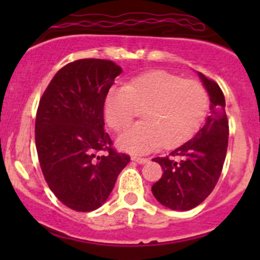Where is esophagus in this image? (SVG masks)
<instances>
[{"mask_svg":"<svg viewBox=\"0 0 260 260\" xmlns=\"http://www.w3.org/2000/svg\"><path fill=\"white\" fill-rule=\"evenodd\" d=\"M132 161L137 162V164H147L149 161L148 158H145V157H137V156H133L132 157Z\"/></svg>","mask_w":260,"mask_h":260,"instance_id":"1","label":"esophagus"}]
</instances>
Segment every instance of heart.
Listing matches in <instances>:
<instances>
[{"mask_svg": "<svg viewBox=\"0 0 260 260\" xmlns=\"http://www.w3.org/2000/svg\"><path fill=\"white\" fill-rule=\"evenodd\" d=\"M143 109L145 120L120 136L119 146L145 153L161 146L186 142L203 125L209 109L205 86L195 79L152 70L133 78L127 85H114L104 99V117L114 132L124 131Z\"/></svg>", "mask_w": 260, "mask_h": 260, "instance_id": "heart-1", "label": "heart"}]
</instances>
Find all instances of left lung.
I'll list each match as a JSON object with an SVG mask.
<instances>
[{
	"instance_id": "8db88e82",
	"label": "left lung",
	"mask_w": 260,
	"mask_h": 260,
	"mask_svg": "<svg viewBox=\"0 0 260 260\" xmlns=\"http://www.w3.org/2000/svg\"><path fill=\"white\" fill-rule=\"evenodd\" d=\"M199 75L211 102L205 125L169 156L153 158L164 174L152 186V193L172 210L185 211L200 205L216 186L226 157L229 120L224 94L216 81Z\"/></svg>"
}]
</instances>
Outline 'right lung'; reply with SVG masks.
<instances>
[{"instance_id":"add662e5","label":"right lung","mask_w":260,"mask_h":260,"mask_svg":"<svg viewBox=\"0 0 260 260\" xmlns=\"http://www.w3.org/2000/svg\"><path fill=\"white\" fill-rule=\"evenodd\" d=\"M122 68L80 59L55 74L39 102L35 142L46 183L65 206L103 205L131 157L117 152L104 131V99Z\"/></svg>"}]
</instances>
